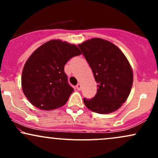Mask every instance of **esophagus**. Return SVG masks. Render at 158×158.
<instances>
[{
    "instance_id": "esophagus-1",
    "label": "esophagus",
    "mask_w": 158,
    "mask_h": 158,
    "mask_svg": "<svg viewBox=\"0 0 158 158\" xmlns=\"http://www.w3.org/2000/svg\"><path fill=\"white\" fill-rule=\"evenodd\" d=\"M76 88H77V90H80L81 88V84H79H79H77V86H76Z\"/></svg>"
}]
</instances>
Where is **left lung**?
Masks as SVG:
<instances>
[{
    "label": "left lung",
    "mask_w": 158,
    "mask_h": 158,
    "mask_svg": "<svg viewBox=\"0 0 158 158\" xmlns=\"http://www.w3.org/2000/svg\"><path fill=\"white\" fill-rule=\"evenodd\" d=\"M78 47L98 84L95 97L84 98L85 105L96 113L115 111L126 102L131 91L133 72L129 62L116 45L106 40L96 38Z\"/></svg>",
    "instance_id": "obj_1"
}]
</instances>
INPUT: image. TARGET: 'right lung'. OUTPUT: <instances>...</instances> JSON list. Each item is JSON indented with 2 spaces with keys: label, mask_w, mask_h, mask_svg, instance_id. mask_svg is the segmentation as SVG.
<instances>
[{
  "label": "right lung",
  "mask_w": 158,
  "mask_h": 158,
  "mask_svg": "<svg viewBox=\"0 0 158 158\" xmlns=\"http://www.w3.org/2000/svg\"><path fill=\"white\" fill-rule=\"evenodd\" d=\"M80 54L76 45L60 40L48 41L35 50L27 61L21 77L27 99L42 110L64 106L73 92L64 73V65Z\"/></svg>",
  "instance_id": "add662e5"
}]
</instances>
